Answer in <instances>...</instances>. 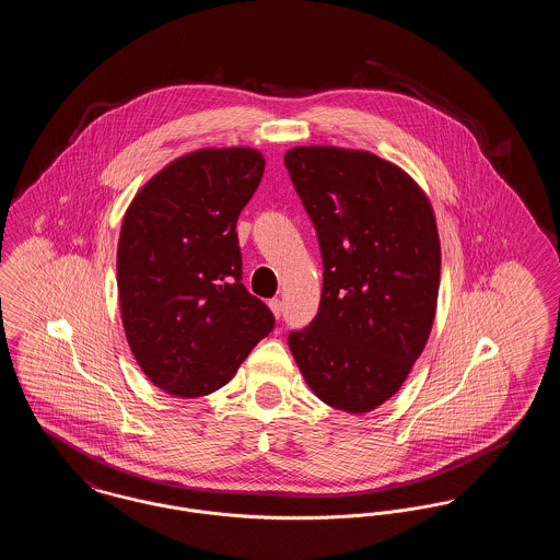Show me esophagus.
<instances>
[{"instance_id": "obj_1", "label": "esophagus", "mask_w": 560, "mask_h": 560, "mask_svg": "<svg viewBox=\"0 0 560 560\" xmlns=\"http://www.w3.org/2000/svg\"><path fill=\"white\" fill-rule=\"evenodd\" d=\"M268 306H270V311H272V315H275V317H277V319H279V317H281V313H283V302H281V300H277V298H275V300H270V302H268Z\"/></svg>"}]
</instances>
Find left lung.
I'll return each instance as SVG.
<instances>
[{"label": "left lung", "instance_id": "8db88e82", "mask_svg": "<svg viewBox=\"0 0 560 560\" xmlns=\"http://www.w3.org/2000/svg\"><path fill=\"white\" fill-rule=\"evenodd\" d=\"M285 165L325 268L319 313L290 334V350L323 402L368 413L427 347L441 283L434 210L405 170L370 151L293 147Z\"/></svg>", "mask_w": 560, "mask_h": 560}]
</instances>
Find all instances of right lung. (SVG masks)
Instances as JSON below:
<instances>
[{
	"mask_svg": "<svg viewBox=\"0 0 560 560\" xmlns=\"http://www.w3.org/2000/svg\"><path fill=\"white\" fill-rule=\"evenodd\" d=\"M262 174L256 149H199L170 161L126 210L121 323L140 370L172 397H206L229 384L275 325L241 283L237 218Z\"/></svg>",
	"mask_w": 560,
	"mask_h": 560,
	"instance_id": "obj_1",
	"label": "right lung"
}]
</instances>
